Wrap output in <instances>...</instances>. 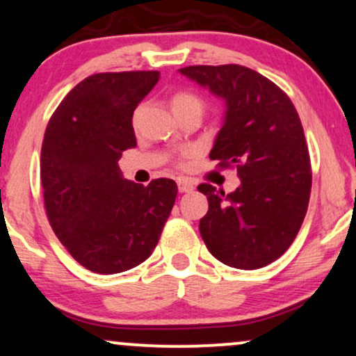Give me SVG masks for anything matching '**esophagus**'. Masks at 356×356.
<instances>
[{"mask_svg":"<svg viewBox=\"0 0 356 356\" xmlns=\"http://www.w3.org/2000/svg\"><path fill=\"white\" fill-rule=\"evenodd\" d=\"M177 188H179V192H181V193L192 192L193 191V184L191 181H187V179H179Z\"/></svg>","mask_w":356,"mask_h":356,"instance_id":"34e87169","label":"esophagus"}]
</instances>
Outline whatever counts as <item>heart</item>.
<instances>
[{
	"instance_id": "1",
	"label": "heart",
	"mask_w": 356,
	"mask_h": 356,
	"mask_svg": "<svg viewBox=\"0 0 356 356\" xmlns=\"http://www.w3.org/2000/svg\"><path fill=\"white\" fill-rule=\"evenodd\" d=\"M170 103H172L174 111L186 110V108H199V110L202 111V108H204V102H202L199 97L193 95V93H191V92L174 93V97H172V100H170ZM136 118H138V113L134 115V121H136Z\"/></svg>"
}]
</instances>
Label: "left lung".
Wrapping results in <instances>:
<instances>
[{"mask_svg": "<svg viewBox=\"0 0 356 356\" xmlns=\"http://www.w3.org/2000/svg\"><path fill=\"white\" fill-rule=\"evenodd\" d=\"M179 72L225 102L210 159L235 164L241 182L227 195L210 184L197 187L209 200L200 235L227 266H266L292 245L309 205L312 172L298 111L276 83L248 67Z\"/></svg>", "mask_w": 356, "mask_h": 356, "instance_id": "left-lung-1", "label": "left lung"}]
</instances>
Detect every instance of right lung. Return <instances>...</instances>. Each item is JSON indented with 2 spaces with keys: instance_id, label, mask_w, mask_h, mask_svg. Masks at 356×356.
<instances>
[{
  "instance_id": "right-lung-1",
  "label": "right lung",
  "mask_w": 356,
  "mask_h": 356,
  "mask_svg": "<svg viewBox=\"0 0 356 356\" xmlns=\"http://www.w3.org/2000/svg\"><path fill=\"white\" fill-rule=\"evenodd\" d=\"M159 72L95 74L67 93L49 120L40 182L49 223L65 250L98 274L149 258L177 197L172 179L141 186L118 161L136 146L133 113Z\"/></svg>"
}]
</instances>
